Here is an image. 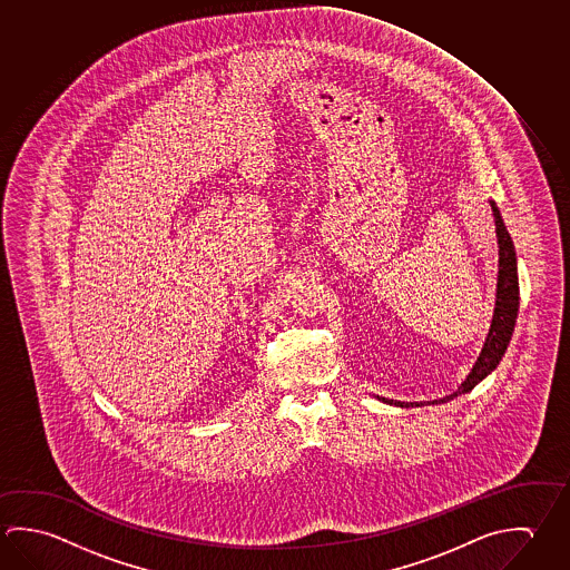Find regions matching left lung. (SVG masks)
I'll use <instances>...</instances> for the list:
<instances>
[{"mask_svg":"<svg viewBox=\"0 0 570 570\" xmlns=\"http://www.w3.org/2000/svg\"><path fill=\"white\" fill-rule=\"evenodd\" d=\"M492 212H494V220H497V236H499V289H497V308L490 324L489 338L484 342V348L480 352L479 360L474 364V368L469 374V379L460 384L459 390L454 394H450L446 399H440L439 402H449L456 399L460 394H466L470 390L479 384L480 380L489 376L492 370L497 368L504 350L509 346L510 336L514 332L517 324V314H519V274H517V252L514 244L510 238L509 230L504 226V222L500 218L499 208L494 202H490ZM390 404H399V406H414V402H392V400L382 399ZM416 406H420L416 402Z\"/></svg>","mask_w":570,"mask_h":570,"instance_id":"left-lung-1","label":"left lung"}]
</instances>
